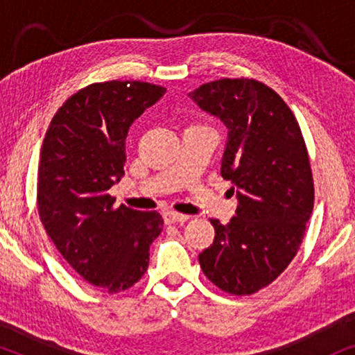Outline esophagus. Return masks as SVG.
<instances>
[{"instance_id":"obj_1","label":"esophagus","mask_w":355,"mask_h":355,"mask_svg":"<svg viewBox=\"0 0 355 355\" xmlns=\"http://www.w3.org/2000/svg\"><path fill=\"white\" fill-rule=\"evenodd\" d=\"M163 218L166 225H174V223H186L189 220V215H182V213H176V211H168L164 213Z\"/></svg>"}]
</instances>
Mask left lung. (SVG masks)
Listing matches in <instances>:
<instances>
[{
    "label": "left lung",
    "instance_id": "1",
    "mask_svg": "<svg viewBox=\"0 0 355 355\" xmlns=\"http://www.w3.org/2000/svg\"><path fill=\"white\" fill-rule=\"evenodd\" d=\"M189 96L226 125L221 176L239 200L227 225L210 220L215 239L198 261L221 291L250 295L273 283L302 244L315 196L307 147L289 106L259 80H213Z\"/></svg>",
    "mask_w": 355,
    "mask_h": 355
}]
</instances>
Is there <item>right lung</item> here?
Masks as SVG:
<instances>
[{
    "label": "right lung",
    "mask_w": 355,
    "mask_h": 355,
    "mask_svg": "<svg viewBox=\"0 0 355 355\" xmlns=\"http://www.w3.org/2000/svg\"><path fill=\"white\" fill-rule=\"evenodd\" d=\"M164 92L139 80L90 84L62 103L43 139L37 182L43 227L62 259L108 294L142 278L150 244L163 231L159 213L114 208L108 191L124 176L130 124Z\"/></svg>",
    "instance_id": "1"
}]
</instances>
